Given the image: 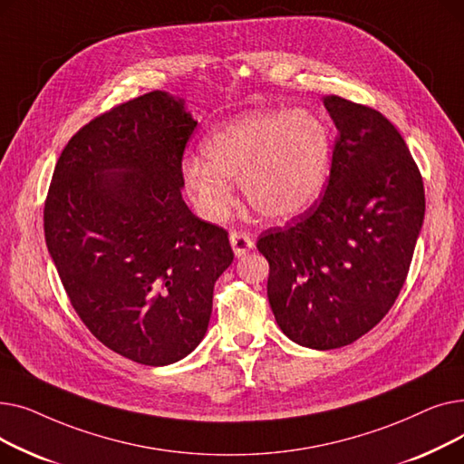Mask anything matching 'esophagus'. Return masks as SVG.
Here are the masks:
<instances>
[{
    "label": "esophagus",
    "mask_w": 464,
    "mask_h": 464,
    "mask_svg": "<svg viewBox=\"0 0 464 464\" xmlns=\"http://www.w3.org/2000/svg\"><path fill=\"white\" fill-rule=\"evenodd\" d=\"M229 242H231V248L237 257L246 256V252H250L254 248V240L250 238V235L242 233V231H231Z\"/></svg>",
    "instance_id": "34e87169"
}]
</instances>
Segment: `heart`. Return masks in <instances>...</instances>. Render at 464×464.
I'll return each instance as SVG.
<instances>
[{
	"instance_id": "1",
	"label": "heart",
	"mask_w": 464,
	"mask_h": 464,
	"mask_svg": "<svg viewBox=\"0 0 464 464\" xmlns=\"http://www.w3.org/2000/svg\"><path fill=\"white\" fill-rule=\"evenodd\" d=\"M203 160L186 158L182 179L188 198L210 222L224 219L240 182L248 205L261 216L285 222L322 198L331 133L308 111H261L218 126L203 142Z\"/></svg>"
}]
</instances>
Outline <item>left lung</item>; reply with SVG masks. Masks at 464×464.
I'll return each instance as SVG.
<instances>
[{
    "label": "left lung",
    "mask_w": 464,
    "mask_h": 464,
    "mask_svg": "<svg viewBox=\"0 0 464 464\" xmlns=\"http://www.w3.org/2000/svg\"><path fill=\"white\" fill-rule=\"evenodd\" d=\"M336 140L327 189L284 227L261 233L266 295L282 333L343 348L382 322L404 285L425 216L420 169L382 112L325 95Z\"/></svg>",
    "instance_id": "1"
}]
</instances>
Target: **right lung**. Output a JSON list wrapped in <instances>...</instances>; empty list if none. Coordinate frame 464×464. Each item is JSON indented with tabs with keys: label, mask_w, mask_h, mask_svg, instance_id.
<instances>
[{
	"label": "right lung",
	"mask_w": 464,
	"mask_h": 464,
	"mask_svg": "<svg viewBox=\"0 0 464 464\" xmlns=\"http://www.w3.org/2000/svg\"><path fill=\"white\" fill-rule=\"evenodd\" d=\"M195 126L160 90L112 107L71 137L44 201V240L72 308L102 344L149 367L198 348L233 261L227 231L182 199Z\"/></svg>",
	"instance_id": "add662e5"
}]
</instances>
